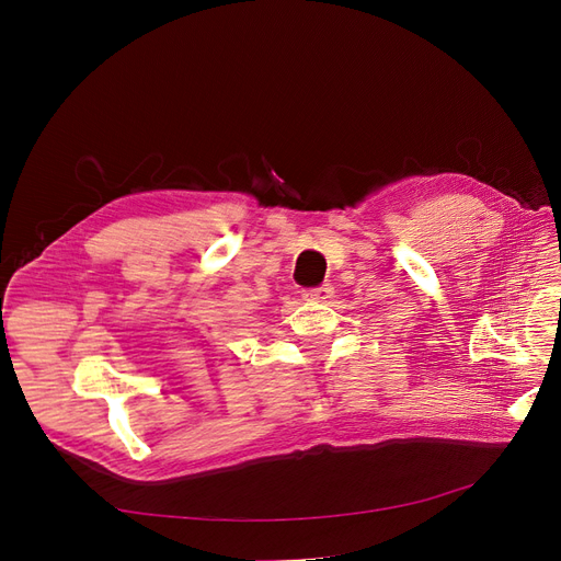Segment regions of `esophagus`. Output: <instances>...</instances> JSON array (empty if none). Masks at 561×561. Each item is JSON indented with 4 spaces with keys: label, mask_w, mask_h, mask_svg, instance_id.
<instances>
[{
    "label": "esophagus",
    "mask_w": 561,
    "mask_h": 561,
    "mask_svg": "<svg viewBox=\"0 0 561 561\" xmlns=\"http://www.w3.org/2000/svg\"><path fill=\"white\" fill-rule=\"evenodd\" d=\"M332 296H334V288L330 284L302 290V300H307V302H328Z\"/></svg>",
    "instance_id": "34e87169"
}]
</instances>
